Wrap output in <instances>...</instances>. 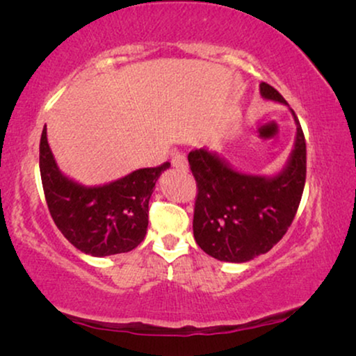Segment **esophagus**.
<instances>
[{"label":"esophagus","mask_w":356,"mask_h":356,"mask_svg":"<svg viewBox=\"0 0 356 356\" xmlns=\"http://www.w3.org/2000/svg\"><path fill=\"white\" fill-rule=\"evenodd\" d=\"M172 165H173L175 168H178V170H186V168H188V159H186V155L179 154V152L173 154Z\"/></svg>","instance_id":"34e87169"}]
</instances>
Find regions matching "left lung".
I'll list each match as a JSON object with an SVG mask.
<instances>
[{
  "instance_id": "obj_1",
  "label": "left lung",
  "mask_w": 356,
  "mask_h": 356,
  "mask_svg": "<svg viewBox=\"0 0 356 356\" xmlns=\"http://www.w3.org/2000/svg\"><path fill=\"white\" fill-rule=\"evenodd\" d=\"M262 99L289 106L274 87L261 82ZM290 108V106H289ZM296 124L285 167L274 177L238 172L207 147L194 149L188 162L197 183L193 232L199 248L223 262H248L277 245L293 222L306 179V143Z\"/></svg>"
}]
</instances>
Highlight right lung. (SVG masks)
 <instances>
[{"mask_svg": "<svg viewBox=\"0 0 356 356\" xmlns=\"http://www.w3.org/2000/svg\"><path fill=\"white\" fill-rule=\"evenodd\" d=\"M170 163L139 168L115 181L86 186L58 167L47 139L40 138V177L53 222L84 254L104 257L133 251L149 225V199Z\"/></svg>", "mask_w": 356, "mask_h": 356, "instance_id": "right-lung-1", "label": "right lung"}]
</instances>
